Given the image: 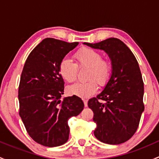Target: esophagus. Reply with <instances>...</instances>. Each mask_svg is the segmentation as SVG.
I'll use <instances>...</instances> for the list:
<instances>
[{"instance_id":"34e87169","label":"esophagus","mask_w":159,"mask_h":159,"mask_svg":"<svg viewBox=\"0 0 159 159\" xmlns=\"http://www.w3.org/2000/svg\"><path fill=\"white\" fill-rule=\"evenodd\" d=\"M83 102H84V106L87 107L88 106V100H86V99H84V100H83Z\"/></svg>"}]
</instances>
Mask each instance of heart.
Listing matches in <instances>:
<instances>
[{"instance_id": "obj_1", "label": "heart", "mask_w": 159, "mask_h": 159, "mask_svg": "<svg viewBox=\"0 0 159 159\" xmlns=\"http://www.w3.org/2000/svg\"><path fill=\"white\" fill-rule=\"evenodd\" d=\"M75 60L76 65L68 58L61 61L58 71L61 77L68 83L75 81L77 67L89 68L86 82L76 83L67 88L69 95L81 98H88L94 94L98 89L97 81L100 85H104L111 75L112 66L109 61L102 59L100 52L89 48H84L75 53Z\"/></svg>"}]
</instances>
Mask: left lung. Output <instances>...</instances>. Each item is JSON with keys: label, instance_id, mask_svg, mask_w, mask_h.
Listing matches in <instances>:
<instances>
[{"label": "left lung", "instance_id": "obj_1", "mask_svg": "<svg viewBox=\"0 0 159 159\" xmlns=\"http://www.w3.org/2000/svg\"><path fill=\"white\" fill-rule=\"evenodd\" d=\"M83 44L103 50L112 66L105 89L88 102L94 112L93 121L97 125L94 136L110 145L124 143L135 133L145 109L144 83L139 63L131 50L118 38Z\"/></svg>", "mask_w": 159, "mask_h": 159}]
</instances>
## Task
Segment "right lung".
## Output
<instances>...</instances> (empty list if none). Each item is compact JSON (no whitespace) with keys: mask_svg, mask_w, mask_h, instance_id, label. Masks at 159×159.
<instances>
[{"mask_svg":"<svg viewBox=\"0 0 159 159\" xmlns=\"http://www.w3.org/2000/svg\"><path fill=\"white\" fill-rule=\"evenodd\" d=\"M78 44L45 38L30 53L22 70L19 115L31 139L44 146L67 142L68 119L84 109V102L78 96L61 100L65 82L58 71L61 61Z\"/></svg>","mask_w":159,"mask_h":159,"instance_id":"right-lung-1","label":"right lung"}]
</instances>
